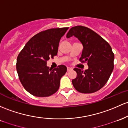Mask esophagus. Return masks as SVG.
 Wrapping results in <instances>:
<instances>
[{
    "instance_id": "34e87169",
    "label": "esophagus",
    "mask_w": 128,
    "mask_h": 128,
    "mask_svg": "<svg viewBox=\"0 0 128 128\" xmlns=\"http://www.w3.org/2000/svg\"><path fill=\"white\" fill-rule=\"evenodd\" d=\"M67 72H69V71H71L72 69L71 68H69V67H67Z\"/></svg>"
}]
</instances>
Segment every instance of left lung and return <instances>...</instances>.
Listing matches in <instances>:
<instances>
[{
	"label": "left lung",
	"mask_w": 128,
	"mask_h": 128,
	"mask_svg": "<svg viewBox=\"0 0 128 128\" xmlns=\"http://www.w3.org/2000/svg\"><path fill=\"white\" fill-rule=\"evenodd\" d=\"M78 38L83 46L80 61L88 63L85 71L75 68L77 76L72 84L78 92L90 94L102 89L108 82L114 69V54L108 42L93 30L78 25L72 27L66 37Z\"/></svg>",
	"instance_id": "obj_1"
}]
</instances>
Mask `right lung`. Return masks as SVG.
Listing matches in <instances>:
<instances>
[{
    "instance_id": "right-lung-1",
    "label": "right lung",
    "mask_w": 128,
    "mask_h": 128,
    "mask_svg": "<svg viewBox=\"0 0 128 128\" xmlns=\"http://www.w3.org/2000/svg\"><path fill=\"white\" fill-rule=\"evenodd\" d=\"M68 27L50 28L39 32L25 44L17 58L19 80L27 92L38 97H46L57 92L60 80L67 67L47 66V62L57 54L59 42Z\"/></svg>"
}]
</instances>
